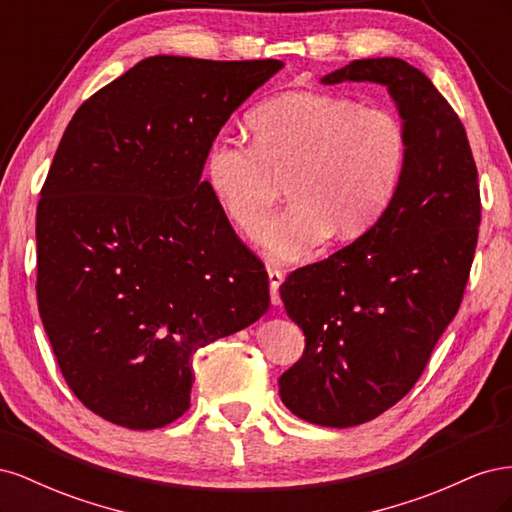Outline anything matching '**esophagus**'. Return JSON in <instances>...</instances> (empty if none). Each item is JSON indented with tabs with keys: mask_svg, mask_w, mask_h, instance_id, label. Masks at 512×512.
Here are the masks:
<instances>
[{
	"mask_svg": "<svg viewBox=\"0 0 512 512\" xmlns=\"http://www.w3.org/2000/svg\"><path fill=\"white\" fill-rule=\"evenodd\" d=\"M269 275V290H271V303L273 305H280L282 299H280V286L284 282V273L280 269H269L267 271Z\"/></svg>",
	"mask_w": 512,
	"mask_h": 512,
	"instance_id": "1",
	"label": "esophagus"
}]
</instances>
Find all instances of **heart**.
<instances>
[{
	"mask_svg": "<svg viewBox=\"0 0 512 512\" xmlns=\"http://www.w3.org/2000/svg\"><path fill=\"white\" fill-rule=\"evenodd\" d=\"M252 147L215 136L205 156V185L224 218L256 237L269 224L286 183L290 207L262 235L275 262L305 258L329 239L354 241L389 209L404 177L408 134L386 108L288 91L247 119Z\"/></svg>",
	"mask_w": 512,
	"mask_h": 512,
	"instance_id": "obj_1",
	"label": "heart"
}]
</instances>
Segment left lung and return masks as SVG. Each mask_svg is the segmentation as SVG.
<instances>
[{
	"label": "left lung",
	"instance_id": "left-lung-1",
	"mask_svg": "<svg viewBox=\"0 0 512 512\" xmlns=\"http://www.w3.org/2000/svg\"><path fill=\"white\" fill-rule=\"evenodd\" d=\"M378 83L408 134L397 194L363 237L280 286L305 335L280 376L284 406L307 423L354 427L395 406L421 378L455 318L480 224L466 130L427 76L397 57L356 59L322 85Z\"/></svg>",
	"mask_w": 512,
	"mask_h": 512
}]
</instances>
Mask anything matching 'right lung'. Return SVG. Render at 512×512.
Segmentation results:
<instances>
[{
	"label": "right lung",
	"instance_id": "right-lung-1",
	"mask_svg": "<svg viewBox=\"0 0 512 512\" xmlns=\"http://www.w3.org/2000/svg\"><path fill=\"white\" fill-rule=\"evenodd\" d=\"M277 59L156 55L91 96L36 213L38 309L83 406L156 429L190 408L196 350L269 309V277L207 190L222 126Z\"/></svg>",
	"mask_w": 512,
	"mask_h": 512
}]
</instances>
